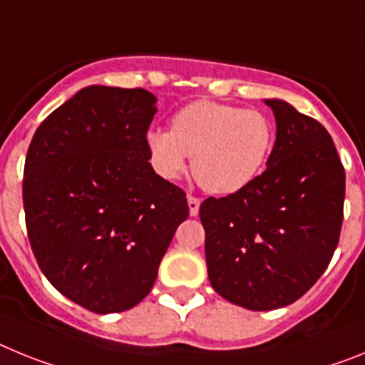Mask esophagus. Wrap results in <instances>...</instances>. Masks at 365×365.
Returning <instances> with one entry per match:
<instances>
[{
	"label": "esophagus",
	"instance_id": "obj_1",
	"mask_svg": "<svg viewBox=\"0 0 365 365\" xmlns=\"http://www.w3.org/2000/svg\"><path fill=\"white\" fill-rule=\"evenodd\" d=\"M187 204H189V213H191V217H196L198 211H200V198L189 195L187 196Z\"/></svg>",
	"mask_w": 365,
	"mask_h": 365
}]
</instances>
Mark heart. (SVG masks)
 <instances>
[{"label": "heart", "mask_w": 365, "mask_h": 365, "mask_svg": "<svg viewBox=\"0 0 365 365\" xmlns=\"http://www.w3.org/2000/svg\"><path fill=\"white\" fill-rule=\"evenodd\" d=\"M275 130L259 110L196 101L173 117L169 130L147 132L152 167L161 178L176 180L192 158L196 182L215 195L242 191L264 169Z\"/></svg>", "instance_id": "heart-1"}]
</instances>
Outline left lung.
Wrapping results in <instances>:
<instances>
[{"label": "left lung", "instance_id": "1", "mask_svg": "<svg viewBox=\"0 0 365 365\" xmlns=\"http://www.w3.org/2000/svg\"><path fill=\"white\" fill-rule=\"evenodd\" d=\"M264 103L277 123L266 170L200 205L211 287L250 310L299 299L327 270L344 220L345 170L325 126L284 101Z\"/></svg>", "mask_w": 365, "mask_h": 365}]
</instances>
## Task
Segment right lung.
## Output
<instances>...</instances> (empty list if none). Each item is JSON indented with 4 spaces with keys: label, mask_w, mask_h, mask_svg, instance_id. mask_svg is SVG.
Masks as SVG:
<instances>
[{
    "label": "right lung",
    "mask_w": 365,
    "mask_h": 365,
    "mask_svg": "<svg viewBox=\"0 0 365 365\" xmlns=\"http://www.w3.org/2000/svg\"><path fill=\"white\" fill-rule=\"evenodd\" d=\"M154 104L143 88H84L43 119L25 158V226L38 266L95 314L128 310L150 292L189 217L183 189L148 163Z\"/></svg>",
    "instance_id": "add662e5"
}]
</instances>
